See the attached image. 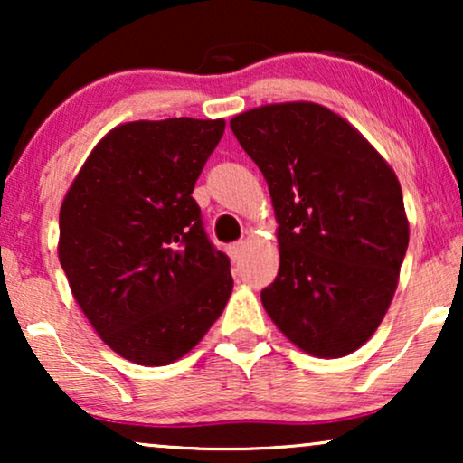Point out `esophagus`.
<instances>
[{
    "label": "esophagus",
    "instance_id": "esophagus-1",
    "mask_svg": "<svg viewBox=\"0 0 463 463\" xmlns=\"http://www.w3.org/2000/svg\"><path fill=\"white\" fill-rule=\"evenodd\" d=\"M242 252H244V242H233L227 246V255L232 257L233 263H238L240 259H242Z\"/></svg>",
    "mask_w": 463,
    "mask_h": 463
}]
</instances>
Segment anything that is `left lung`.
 Returning a JSON list of instances; mask_svg holds the SVG:
<instances>
[{
  "instance_id": "8db88e82",
  "label": "left lung",
  "mask_w": 463,
  "mask_h": 463,
  "mask_svg": "<svg viewBox=\"0 0 463 463\" xmlns=\"http://www.w3.org/2000/svg\"><path fill=\"white\" fill-rule=\"evenodd\" d=\"M230 126L278 221L265 312L309 356L356 352L388 312L409 246L396 173L347 119L309 100L255 107Z\"/></svg>"
}]
</instances>
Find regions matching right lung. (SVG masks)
<instances>
[{
    "label": "right lung",
    "instance_id": "right-lung-1",
    "mask_svg": "<svg viewBox=\"0 0 463 463\" xmlns=\"http://www.w3.org/2000/svg\"><path fill=\"white\" fill-rule=\"evenodd\" d=\"M223 130V118L119 124L62 198L69 288L99 337L135 364L183 358L230 301V259L208 242L192 198Z\"/></svg>",
    "mask_w": 463,
    "mask_h": 463
}]
</instances>
